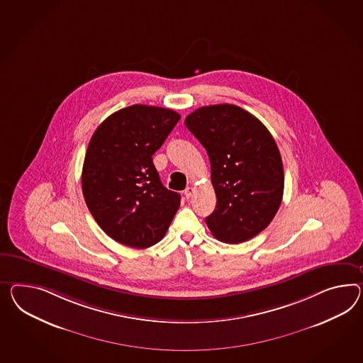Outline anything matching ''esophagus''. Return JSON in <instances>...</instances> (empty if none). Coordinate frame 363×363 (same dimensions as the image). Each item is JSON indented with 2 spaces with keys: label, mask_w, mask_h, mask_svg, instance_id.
<instances>
[{
  "label": "esophagus",
  "mask_w": 363,
  "mask_h": 363,
  "mask_svg": "<svg viewBox=\"0 0 363 363\" xmlns=\"http://www.w3.org/2000/svg\"><path fill=\"white\" fill-rule=\"evenodd\" d=\"M194 194H195V188H194V186H186V189H184V196H186V199H191Z\"/></svg>",
  "instance_id": "1"
}]
</instances>
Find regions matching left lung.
<instances>
[{"mask_svg":"<svg viewBox=\"0 0 363 363\" xmlns=\"http://www.w3.org/2000/svg\"><path fill=\"white\" fill-rule=\"evenodd\" d=\"M186 128L204 146L217 197L205 218L220 241H249L269 226L279 209L284 172L279 149L267 128L237 105L196 109Z\"/></svg>","mask_w":363,"mask_h":363,"instance_id":"obj_1","label":"left lung"}]
</instances>
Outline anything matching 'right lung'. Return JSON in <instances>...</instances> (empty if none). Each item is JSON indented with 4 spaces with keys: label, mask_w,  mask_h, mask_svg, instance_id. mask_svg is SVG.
I'll return each instance as SVG.
<instances>
[{
    "label": "right lung",
    "mask_w": 363,
    "mask_h": 363,
    "mask_svg": "<svg viewBox=\"0 0 363 363\" xmlns=\"http://www.w3.org/2000/svg\"><path fill=\"white\" fill-rule=\"evenodd\" d=\"M179 120L171 109L131 105L111 114L89 140L82 174L84 199L114 241L146 249L167 233L180 195L162 184L152 155Z\"/></svg>",
    "instance_id": "right-lung-1"
}]
</instances>
